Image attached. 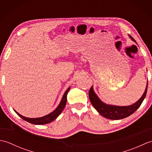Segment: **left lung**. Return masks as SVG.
Instances as JSON below:
<instances>
[{"label":"left lung","instance_id":"8db88e82","mask_svg":"<svg viewBox=\"0 0 152 152\" xmlns=\"http://www.w3.org/2000/svg\"><path fill=\"white\" fill-rule=\"evenodd\" d=\"M129 37L131 39L137 43L134 38L129 35ZM148 89V82L146 88L145 89V91L143 93L142 96L140 99L137 101L134 104L129 106H115L107 104L102 102L101 99L99 98V96L96 95L93 90V87H91L89 91V98L91 101L92 105L93 106L96 111L103 117H104L109 119H121L128 117V116L133 114L140 107L142 102H143L144 99L146 97Z\"/></svg>","mask_w":152,"mask_h":152}]
</instances>
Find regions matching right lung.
Here are the masks:
<instances>
[{"label":"right lung","mask_w":152,"mask_h":152,"mask_svg":"<svg viewBox=\"0 0 152 152\" xmlns=\"http://www.w3.org/2000/svg\"><path fill=\"white\" fill-rule=\"evenodd\" d=\"M70 88H69L66 91H65V93H64V95L63 96V98L61 99V101L59 103V104L58 105V106L57 107V108L54 111H53L52 112L50 113L49 114H48L46 115L42 116V117L40 118H27L25 117V116H23L22 115L19 114L18 112H16L15 110H14L16 114H17L19 117H21L24 120L27 121V122H29L32 124H34V125H44V124H49V123H51V121H54L58 116H59L61 113L63 112L64 108L65 107L66 103V96L68 93H69V90H70Z\"/></svg>","instance_id":"add662e5"}]
</instances>
